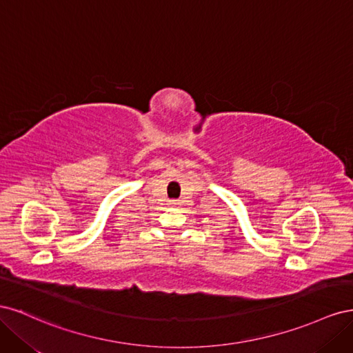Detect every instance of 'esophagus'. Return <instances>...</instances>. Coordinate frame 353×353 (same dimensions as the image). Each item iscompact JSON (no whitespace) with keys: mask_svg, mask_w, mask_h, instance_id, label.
<instances>
[{"mask_svg":"<svg viewBox=\"0 0 353 353\" xmlns=\"http://www.w3.org/2000/svg\"><path fill=\"white\" fill-rule=\"evenodd\" d=\"M178 205H179V203H178L176 200H170V201H169V206H172V208H176Z\"/></svg>","mask_w":353,"mask_h":353,"instance_id":"1","label":"esophagus"}]
</instances>
